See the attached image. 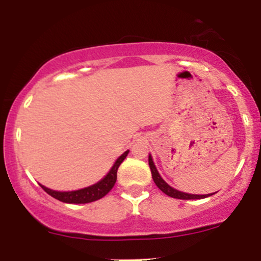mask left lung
<instances>
[{
  "instance_id": "1",
  "label": "left lung",
  "mask_w": 261,
  "mask_h": 261,
  "mask_svg": "<svg viewBox=\"0 0 261 261\" xmlns=\"http://www.w3.org/2000/svg\"><path fill=\"white\" fill-rule=\"evenodd\" d=\"M148 165H150L151 168V173H152V178L154 183H156L157 187L161 190L163 193H166L167 196L172 197V198H177V199H200V198H205V197H210L212 194H188V193H183V192H179L174 188L168 186L163 179L161 178L159 172H157L156 167H154L153 161H152V157L148 156Z\"/></svg>"
}]
</instances>
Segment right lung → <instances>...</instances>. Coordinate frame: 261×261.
Wrapping results in <instances>:
<instances>
[{
  "label": "right lung",
  "mask_w": 261,
  "mask_h": 261,
  "mask_svg": "<svg viewBox=\"0 0 261 261\" xmlns=\"http://www.w3.org/2000/svg\"><path fill=\"white\" fill-rule=\"evenodd\" d=\"M128 151H126L116 160V162L114 163L113 168L109 171V173L101 181L95 183V185L90 186V187L83 188V190L78 191H71V192H58V191H51L49 188L42 186V188L47 192L49 196L53 197V198L61 200V202L64 203H75V204H80V203H90L94 202V200H98L100 198L108 194L109 192L111 191V188L114 187L116 182V173L117 168L121 165V162L124 161L127 156Z\"/></svg>",
  "instance_id": "obj_1"
}]
</instances>
